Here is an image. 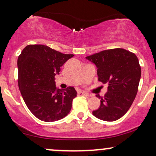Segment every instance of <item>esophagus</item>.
I'll list each match as a JSON object with an SVG mask.
<instances>
[{
  "label": "esophagus",
  "instance_id": "34e87169",
  "mask_svg": "<svg viewBox=\"0 0 156 156\" xmlns=\"http://www.w3.org/2000/svg\"><path fill=\"white\" fill-rule=\"evenodd\" d=\"M78 95L79 96H85V97H87V96H88V94H87V93L85 92H83V91H80V90H79L77 92Z\"/></svg>",
  "mask_w": 156,
  "mask_h": 156
}]
</instances>
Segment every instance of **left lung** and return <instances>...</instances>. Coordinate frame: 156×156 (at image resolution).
Listing matches in <instances>:
<instances>
[{
  "label": "left lung",
  "instance_id": "obj_1",
  "mask_svg": "<svg viewBox=\"0 0 156 156\" xmlns=\"http://www.w3.org/2000/svg\"><path fill=\"white\" fill-rule=\"evenodd\" d=\"M97 67L98 80L108 85L100 106L93 111L97 118L107 122L118 120L128 111L136 94L141 78V66L135 54L124 48L105 50L87 56Z\"/></svg>",
  "mask_w": 156,
  "mask_h": 156
}]
</instances>
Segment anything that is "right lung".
Instances as JSON below:
<instances>
[{"instance_id":"1","label":"right lung","mask_w":156,"mask_h":156,"mask_svg":"<svg viewBox=\"0 0 156 156\" xmlns=\"http://www.w3.org/2000/svg\"><path fill=\"white\" fill-rule=\"evenodd\" d=\"M72 57L44 45H27L19 55V89L29 111L40 120L55 122L71 111L77 93L73 87L57 89L55 80L60 67Z\"/></svg>"}]
</instances>
